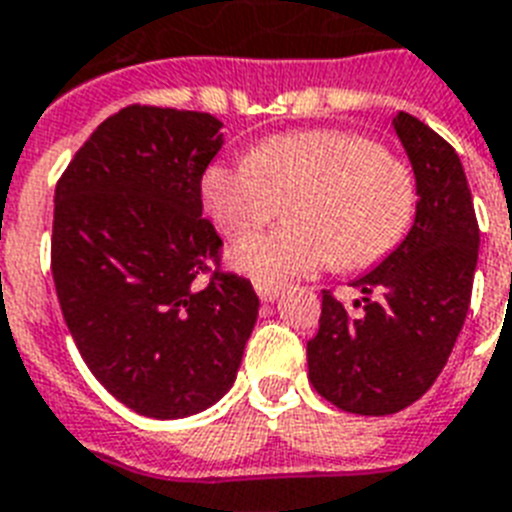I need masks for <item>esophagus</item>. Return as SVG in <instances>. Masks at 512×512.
I'll use <instances>...</instances> for the list:
<instances>
[{"label":"esophagus","mask_w":512,"mask_h":512,"mask_svg":"<svg viewBox=\"0 0 512 512\" xmlns=\"http://www.w3.org/2000/svg\"><path fill=\"white\" fill-rule=\"evenodd\" d=\"M256 293H259V298L264 301V304H269V301H275L277 296L282 293V288H269V285H256Z\"/></svg>","instance_id":"obj_1"}]
</instances>
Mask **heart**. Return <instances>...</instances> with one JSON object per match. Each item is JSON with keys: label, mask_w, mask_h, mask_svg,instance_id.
I'll list each match as a JSON object with an SVG mask.
<instances>
[{"label": "heart", "mask_w": 512, "mask_h": 512, "mask_svg": "<svg viewBox=\"0 0 512 512\" xmlns=\"http://www.w3.org/2000/svg\"><path fill=\"white\" fill-rule=\"evenodd\" d=\"M203 206L227 237L259 232L288 203V222L232 251V267L259 285L378 264L410 232L418 185L396 155L365 134L301 129L267 137L248 158L214 163L200 179Z\"/></svg>", "instance_id": "b5f03b06"}]
</instances>
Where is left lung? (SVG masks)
<instances>
[{"instance_id": "obj_1", "label": "left lung", "mask_w": 512, "mask_h": 512, "mask_svg": "<svg viewBox=\"0 0 512 512\" xmlns=\"http://www.w3.org/2000/svg\"><path fill=\"white\" fill-rule=\"evenodd\" d=\"M415 171L418 208L402 243L351 282L354 314L322 293L320 330L306 343L317 394L354 415H394L433 386L470 306L478 222L455 147L410 113L394 118Z\"/></svg>"}]
</instances>
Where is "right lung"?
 I'll use <instances>...</instances> for the list:
<instances>
[{"instance_id":"1","label":"right lung","mask_w":512,"mask_h":512,"mask_svg":"<svg viewBox=\"0 0 512 512\" xmlns=\"http://www.w3.org/2000/svg\"><path fill=\"white\" fill-rule=\"evenodd\" d=\"M222 145L211 113L129 105L94 129L55 187L65 325L94 378L145 418L219 402L259 317L251 282L219 269L222 237L203 219L200 179Z\"/></svg>"}]
</instances>
